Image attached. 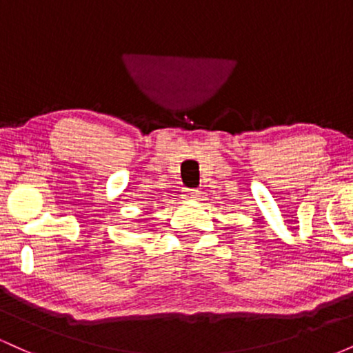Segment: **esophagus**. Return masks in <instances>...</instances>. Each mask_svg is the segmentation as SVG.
<instances>
[{
    "mask_svg": "<svg viewBox=\"0 0 353 353\" xmlns=\"http://www.w3.org/2000/svg\"><path fill=\"white\" fill-rule=\"evenodd\" d=\"M199 189H189L188 190V199H199Z\"/></svg>",
    "mask_w": 353,
    "mask_h": 353,
    "instance_id": "1",
    "label": "esophagus"
}]
</instances>
